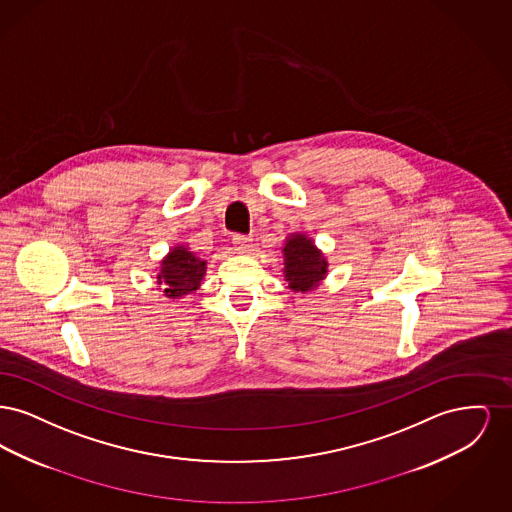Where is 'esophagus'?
Listing matches in <instances>:
<instances>
[{
    "label": "esophagus",
    "mask_w": 512,
    "mask_h": 512,
    "mask_svg": "<svg viewBox=\"0 0 512 512\" xmlns=\"http://www.w3.org/2000/svg\"><path fill=\"white\" fill-rule=\"evenodd\" d=\"M234 245H236V249L238 251H242V253H249L251 251V247H253V244H251V238H247V236H234Z\"/></svg>",
    "instance_id": "obj_1"
}]
</instances>
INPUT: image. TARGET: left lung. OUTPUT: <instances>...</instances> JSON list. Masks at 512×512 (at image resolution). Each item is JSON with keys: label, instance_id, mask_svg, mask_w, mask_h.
Segmentation results:
<instances>
[{"label": "left lung", "instance_id": "8db88e82", "mask_svg": "<svg viewBox=\"0 0 512 512\" xmlns=\"http://www.w3.org/2000/svg\"><path fill=\"white\" fill-rule=\"evenodd\" d=\"M284 278L293 292H311L326 278L328 261L305 234H292L282 247Z\"/></svg>", "mask_w": 512, "mask_h": 512}]
</instances>
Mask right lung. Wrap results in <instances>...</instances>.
Masks as SVG:
<instances>
[{
    "label": "right lung",
    "instance_id": "right-lung-1",
    "mask_svg": "<svg viewBox=\"0 0 512 512\" xmlns=\"http://www.w3.org/2000/svg\"><path fill=\"white\" fill-rule=\"evenodd\" d=\"M207 263L188 251L186 245H176L169 255L161 261V270L157 272V284L171 299H180L182 295L195 292L201 286Z\"/></svg>",
    "mask_w": 512,
    "mask_h": 512
}]
</instances>
